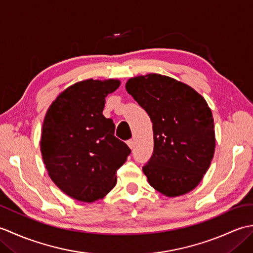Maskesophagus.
<instances>
[{
    "mask_svg": "<svg viewBox=\"0 0 253 253\" xmlns=\"http://www.w3.org/2000/svg\"><path fill=\"white\" fill-rule=\"evenodd\" d=\"M127 146L129 147L130 149H132L133 147H135V139H129V140L127 141Z\"/></svg>",
    "mask_w": 253,
    "mask_h": 253,
    "instance_id": "obj_1",
    "label": "esophagus"
}]
</instances>
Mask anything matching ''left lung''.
<instances>
[{"instance_id":"1","label":"left lung","mask_w":253,"mask_h":253,"mask_svg":"<svg viewBox=\"0 0 253 253\" xmlns=\"http://www.w3.org/2000/svg\"><path fill=\"white\" fill-rule=\"evenodd\" d=\"M125 87L152 122L153 154L142 169L149 184L169 198L195 189L215 151L207 101L190 85L160 74L132 77Z\"/></svg>"}]
</instances>
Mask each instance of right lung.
I'll use <instances>...</instances> for the list:
<instances>
[{
    "mask_svg": "<svg viewBox=\"0 0 253 253\" xmlns=\"http://www.w3.org/2000/svg\"><path fill=\"white\" fill-rule=\"evenodd\" d=\"M118 79H87L69 85L44 116L40 149L53 182L82 202L104 198L115 187L116 170L130 149L114 136L115 125L102 114Z\"/></svg>",
    "mask_w": 253,
    "mask_h": 253,
    "instance_id": "right-lung-1",
    "label": "right lung"
}]
</instances>
